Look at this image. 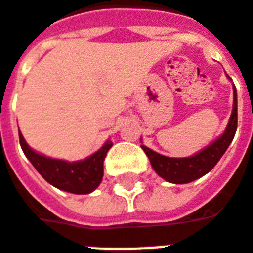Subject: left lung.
Segmentation results:
<instances>
[{"label":"left lung","mask_w":253,"mask_h":253,"mask_svg":"<svg viewBox=\"0 0 253 253\" xmlns=\"http://www.w3.org/2000/svg\"><path fill=\"white\" fill-rule=\"evenodd\" d=\"M232 88L233 106L227 128L224 130V133L216 138L213 142H211L208 147L189 157H168V156L152 151L151 148L145 145H141L145 155L151 161L152 168L160 177L172 184L191 183L197 178L203 177L219 163L221 156L225 153L229 144L232 142L237 129V93L235 85Z\"/></svg>","instance_id":"1"}]
</instances>
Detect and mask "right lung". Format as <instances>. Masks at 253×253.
<instances>
[{"instance_id": "add662e5", "label": "right lung", "mask_w": 253, "mask_h": 253, "mask_svg": "<svg viewBox=\"0 0 253 253\" xmlns=\"http://www.w3.org/2000/svg\"><path fill=\"white\" fill-rule=\"evenodd\" d=\"M18 134L21 148L28 160L53 187L76 195H88L101 184L104 176V160L108 151L113 145L111 140H106L105 144L97 152H94L85 160L69 163L60 159H52L36 152L28 145L20 130Z\"/></svg>"}]
</instances>
